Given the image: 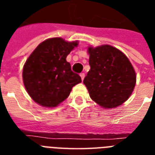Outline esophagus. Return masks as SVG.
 I'll list each match as a JSON object with an SVG mask.
<instances>
[{
    "label": "esophagus",
    "mask_w": 155,
    "mask_h": 155,
    "mask_svg": "<svg viewBox=\"0 0 155 155\" xmlns=\"http://www.w3.org/2000/svg\"><path fill=\"white\" fill-rule=\"evenodd\" d=\"M84 76H85L84 73H81V74H80V77H81V80H82V81L84 80Z\"/></svg>",
    "instance_id": "1"
}]
</instances>
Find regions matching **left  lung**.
<instances>
[{
  "label": "left lung",
  "mask_w": 155,
  "mask_h": 155,
  "mask_svg": "<svg viewBox=\"0 0 155 155\" xmlns=\"http://www.w3.org/2000/svg\"><path fill=\"white\" fill-rule=\"evenodd\" d=\"M91 69L84 80L90 97L100 106L113 108L132 94L136 73L124 53L109 45L88 47Z\"/></svg>",
  "instance_id": "1"
}]
</instances>
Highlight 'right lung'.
Listing matches in <instances>:
<instances>
[{
    "label": "right lung",
    "mask_w": 155,
    "mask_h": 155,
    "mask_svg": "<svg viewBox=\"0 0 155 155\" xmlns=\"http://www.w3.org/2000/svg\"><path fill=\"white\" fill-rule=\"evenodd\" d=\"M78 42L61 38L41 42L29 56L22 71L23 83L30 97L40 105L54 108L66 100L81 78L71 71L66 58Z\"/></svg>",
    "instance_id": "1"
}]
</instances>
